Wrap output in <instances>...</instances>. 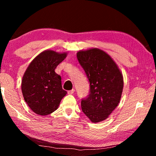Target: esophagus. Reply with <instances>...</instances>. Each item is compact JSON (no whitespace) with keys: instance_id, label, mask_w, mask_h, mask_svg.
Masks as SVG:
<instances>
[{"instance_id":"1","label":"esophagus","mask_w":156,"mask_h":156,"mask_svg":"<svg viewBox=\"0 0 156 156\" xmlns=\"http://www.w3.org/2000/svg\"><path fill=\"white\" fill-rule=\"evenodd\" d=\"M74 91H75V89H72V90H70V91H68V94H69V95H72V94H73V93H74Z\"/></svg>"}]
</instances>
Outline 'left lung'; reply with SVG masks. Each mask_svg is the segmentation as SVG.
Segmentation results:
<instances>
[{
    "label": "left lung",
    "mask_w": 156,
    "mask_h": 156,
    "mask_svg": "<svg viewBox=\"0 0 156 156\" xmlns=\"http://www.w3.org/2000/svg\"><path fill=\"white\" fill-rule=\"evenodd\" d=\"M76 55L90 84L87 98L81 101L82 110L92 122H102L119 104L124 86L122 73L103 50H80Z\"/></svg>",
    "instance_id": "obj_1"
}]
</instances>
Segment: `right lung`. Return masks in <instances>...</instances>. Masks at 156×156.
<instances>
[{
    "instance_id": "1",
    "label": "right lung",
    "mask_w": 156,
    "mask_h": 156,
    "mask_svg": "<svg viewBox=\"0 0 156 156\" xmlns=\"http://www.w3.org/2000/svg\"><path fill=\"white\" fill-rule=\"evenodd\" d=\"M67 53L44 50L29 65L23 76L21 89L31 110L40 115L55 112L67 92L62 88L61 77L55 69Z\"/></svg>"
}]
</instances>
